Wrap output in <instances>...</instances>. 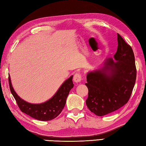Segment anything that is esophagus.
Returning <instances> with one entry per match:
<instances>
[{"label": "esophagus", "mask_w": 146, "mask_h": 146, "mask_svg": "<svg viewBox=\"0 0 146 146\" xmlns=\"http://www.w3.org/2000/svg\"><path fill=\"white\" fill-rule=\"evenodd\" d=\"M82 79V75L80 73H76L74 74V81L76 82V83H78L79 82H80Z\"/></svg>", "instance_id": "obj_1"}]
</instances>
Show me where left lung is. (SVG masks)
<instances>
[{
	"mask_svg": "<svg viewBox=\"0 0 146 146\" xmlns=\"http://www.w3.org/2000/svg\"><path fill=\"white\" fill-rule=\"evenodd\" d=\"M117 50L101 70L87 76L86 105L90 111L102 116L121 108L129 101L136 80L137 70L132 47L117 34Z\"/></svg>",
	"mask_w": 146,
	"mask_h": 146,
	"instance_id": "1",
	"label": "left lung"
}]
</instances>
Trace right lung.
<instances>
[{"label": "right lung", "instance_id": "add662e5", "mask_svg": "<svg viewBox=\"0 0 146 146\" xmlns=\"http://www.w3.org/2000/svg\"><path fill=\"white\" fill-rule=\"evenodd\" d=\"M72 77V76L66 80L50 100L39 104L28 103L19 98L12 86L10 76H9V84L12 94L22 112L38 121H47L56 118L62 112L70 90L74 87Z\"/></svg>", "mask_w": 146, "mask_h": 146}]
</instances>
